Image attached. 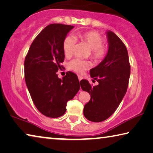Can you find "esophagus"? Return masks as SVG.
Listing matches in <instances>:
<instances>
[{
  "label": "esophagus",
  "mask_w": 153,
  "mask_h": 153,
  "mask_svg": "<svg viewBox=\"0 0 153 153\" xmlns=\"http://www.w3.org/2000/svg\"><path fill=\"white\" fill-rule=\"evenodd\" d=\"M82 78H83V77H82L81 76H78V79H79V82H80V81L82 80Z\"/></svg>",
  "instance_id": "esophagus-1"
}]
</instances>
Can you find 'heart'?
Returning <instances> with one entry per match:
<instances>
[{
    "label": "heart",
    "mask_w": 153,
    "mask_h": 153,
    "mask_svg": "<svg viewBox=\"0 0 153 153\" xmlns=\"http://www.w3.org/2000/svg\"><path fill=\"white\" fill-rule=\"evenodd\" d=\"M77 36L91 49V57L93 60L99 61L105 56L108 52L107 47L103 44V39L98 33L90 30L83 33H78ZM74 45L75 39L71 36H67L64 39L62 42V50L65 56H71ZM89 66L88 62L79 59H75L68 63V68L77 74H83Z\"/></svg>",
    "instance_id": "b5f03b06"
}]
</instances>
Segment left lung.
Returning <instances> with one entry per match:
<instances>
[{
    "label": "left lung",
    "mask_w": 153,
    "mask_h": 153,
    "mask_svg": "<svg viewBox=\"0 0 153 153\" xmlns=\"http://www.w3.org/2000/svg\"><path fill=\"white\" fill-rule=\"evenodd\" d=\"M106 34L109 45L107 55L90 71L91 77L99 84L91 86L88 80L80 81L82 89L91 95L89 102L84 105V115L95 123L106 120L118 108L127 92L130 77L127 48L115 33L109 30Z\"/></svg>",
    "instance_id": "left-lung-1"
}]
</instances>
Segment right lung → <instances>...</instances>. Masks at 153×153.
<instances>
[{
  "label": "right lung",
  "instance_id": "obj_1",
  "mask_svg": "<svg viewBox=\"0 0 153 153\" xmlns=\"http://www.w3.org/2000/svg\"><path fill=\"white\" fill-rule=\"evenodd\" d=\"M74 26L52 24L36 37L24 60V77L33 101L42 114L58 118L66 111L68 101L79 91V82L73 72L62 79L56 72L63 67L62 42Z\"/></svg>",
  "mask_w": 153,
  "mask_h": 153
}]
</instances>
